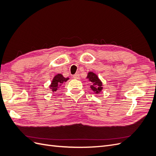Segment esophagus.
Masks as SVG:
<instances>
[{"instance_id":"34e87169","label":"esophagus","mask_w":156,"mask_h":156,"mask_svg":"<svg viewBox=\"0 0 156 156\" xmlns=\"http://www.w3.org/2000/svg\"><path fill=\"white\" fill-rule=\"evenodd\" d=\"M73 77L74 79H80V77H79V73H76V74L73 75Z\"/></svg>"}]
</instances>
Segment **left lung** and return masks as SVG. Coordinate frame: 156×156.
<instances>
[{
    "label": "left lung",
    "instance_id": "1",
    "mask_svg": "<svg viewBox=\"0 0 156 156\" xmlns=\"http://www.w3.org/2000/svg\"><path fill=\"white\" fill-rule=\"evenodd\" d=\"M87 78L89 81L92 83L90 88L96 94H100L103 89V84L100 79L98 78V75L92 72H90L88 73Z\"/></svg>",
    "mask_w": 156,
    "mask_h": 156
}]
</instances>
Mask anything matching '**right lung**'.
I'll list each match as a JSON object with an SVG mask.
<instances>
[{"instance_id": "1", "label": "right lung", "mask_w": 156, "mask_h": 156, "mask_svg": "<svg viewBox=\"0 0 156 156\" xmlns=\"http://www.w3.org/2000/svg\"><path fill=\"white\" fill-rule=\"evenodd\" d=\"M69 79L68 77L65 78L64 77L62 74H57L54 77L53 81L51 82V85L49 86L52 92H55V91L57 90L60 88V87L62 85L64 82H66Z\"/></svg>"}]
</instances>
